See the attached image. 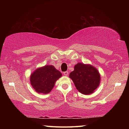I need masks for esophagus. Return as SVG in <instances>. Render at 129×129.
I'll return each instance as SVG.
<instances>
[{
  "instance_id": "34e87169",
  "label": "esophagus",
  "mask_w": 129,
  "mask_h": 129,
  "mask_svg": "<svg viewBox=\"0 0 129 129\" xmlns=\"http://www.w3.org/2000/svg\"><path fill=\"white\" fill-rule=\"evenodd\" d=\"M69 75V73H68V72H64V76H67L68 75Z\"/></svg>"
}]
</instances>
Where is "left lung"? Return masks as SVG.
Returning a JSON list of instances; mask_svg holds the SVG:
<instances>
[{"instance_id":"8db88e82","label":"left lung","mask_w":129,"mask_h":129,"mask_svg":"<svg viewBox=\"0 0 129 129\" xmlns=\"http://www.w3.org/2000/svg\"><path fill=\"white\" fill-rule=\"evenodd\" d=\"M76 89L82 94H92L99 86L101 76L97 69L90 64L78 62L74 67V71L70 73Z\"/></svg>"}]
</instances>
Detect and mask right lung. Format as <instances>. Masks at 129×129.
Listing matches in <instances>:
<instances>
[{
	"label": "right lung",
	"instance_id": "obj_1",
	"mask_svg": "<svg viewBox=\"0 0 129 129\" xmlns=\"http://www.w3.org/2000/svg\"><path fill=\"white\" fill-rule=\"evenodd\" d=\"M62 74L53 65H46L39 67L30 76V83L34 90L40 94H48L55 85Z\"/></svg>",
	"mask_w": 129,
	"mask_h": 129
}]
</instances>
